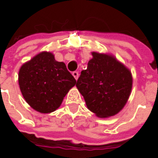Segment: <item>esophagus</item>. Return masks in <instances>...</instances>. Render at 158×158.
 Masks as SVG:
<instances>
[{"mask_svg":"<svg viewBox=\"0 0 158 158\" xmlns=\"http://www.w3.org/2000/svg\"><path fill=\"white\" fill-rule=\"evenodd\" d=\"M72 74H73V76L74 77V79L77 80V79H78V78H79V73H78L77 71H74L73 73H72Z\"/></svg>","mask_w":158,"mask_h":158,"instance_id":"esophagus-1","label":"esophagus"}]
</instances>
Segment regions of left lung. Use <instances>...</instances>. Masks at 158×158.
<instances>
[{
  "label": "left lung",
  "mask_w": 158,
  "mask_h": 158,
  "mask_svg": "<svg viewBox=\"0 0 158 158\" xmlns=\"http://www.w3.org/2000/svg\"><path fill=\"white\" fill-rule=\"evenodd\" d=\"M92 56L76 87L89 110L98 117H110L122 110L130 98L132 74L113 55L93 52Z\"/></svg>",
  "instance_id": "obj_1"
}]
</instances>
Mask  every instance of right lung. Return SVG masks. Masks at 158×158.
Here are the masks:
<instances>
[{"label":"right lung","mask_w":158,"mask_h":158,"mask_svg":"<svg viewBox=\"0 0 158 158\" xmlns=\"http://www.w3.org/2000/svg\"><path fill=\"white\" fill-rule=\"evenodd\" d=\"M18 81L26 102L44 114L59 108L69 89L76 84L65 64L56 61L49 52L38 53L22 64Z\"/></svg>","instance_id":"obj_1"}]
</instances>
